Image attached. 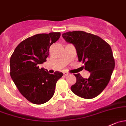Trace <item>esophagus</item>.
Here are the masks:
<instances>
[{
    "mask_svg": "<svg viewBox=\"0 0 126 126\" xmlns=\"http://www.w3.org/2000/svg\"><path fill=\"white\" fill-rule=\"evenodd\" d=\"M68 73H67V72H63V75H64V76H66V75H68Z\"/></svg>",
    "mask_w": 126,
    "mask_h": 126,
    "instance_id": "esophagus-1",
    "label": "esophagus"
}]
</instances>
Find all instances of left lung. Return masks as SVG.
I'll return each mask as SVG.
<instances>
[{"label":"left lung","instance_id":"8db88e82","mask_svg":"<svg viewBox=\"0 0 126 126\" xmlns=\"http://www.w3.org/2000/svg\"><path fill=\"white\" fill-rule=\"evenodd\" d=\"M63 37L75 46L79 61L91 73L89 79L74 74L76 83L71 91L80 97L91 99L103 92L110 80L115 67V60L110 46L100 37L81 31L64 33Z\"/></svg>","mask_w":126,"mask_h":126}]
</instances>
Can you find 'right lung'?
Listing matches in <instances>:
<instances>
[{
  "label": "right lung",
  "instance_id": "add662e5",
  "mask_svg": "<svg viewBox=\"0 0 126 126\" xmlns=\"http://www.w3.org/2000/svg\"><path fill=\"white\" fill-rule=\"evenodd\" d=\"M60 32L39 34L22 41L10 58V75L18 91L33 104L48 101L54 94L56 83L63 76L60 72L50 74L39 64L46 62L51 45Z\"/></svg>",
  "mask_w": 126,
  "mask_h": 126
}]
</instances>
